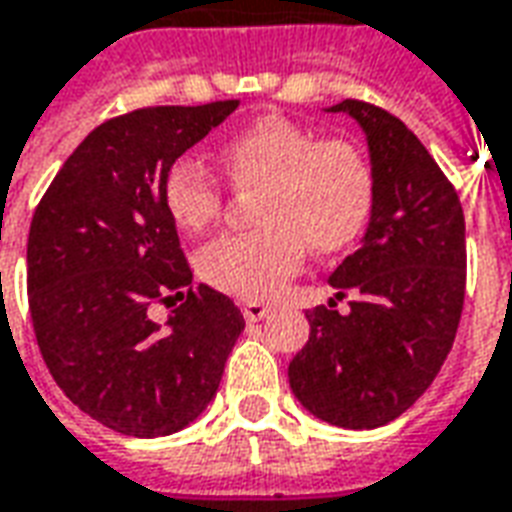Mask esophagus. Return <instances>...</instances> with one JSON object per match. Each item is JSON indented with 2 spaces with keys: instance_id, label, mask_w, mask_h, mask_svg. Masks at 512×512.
Segmentation results:
<instances>
[{
  "instance_id": "34e87169",
  "label": "esophagus",
  "mask_w": 512,
  "mask_h": 512,
  "mask_svg": "<svg viewBox=\"0 0 512 512\" xmlns=\"http://www.w3.org/2000/svg\"><path fill=\"white\" fill-rule=\"evenodd\" d=\"M268 310H271V307L263 305V302H246V305L241 307V313H244L246 321H260V318L268 316Z\"/></svg>"
}]
</instances>
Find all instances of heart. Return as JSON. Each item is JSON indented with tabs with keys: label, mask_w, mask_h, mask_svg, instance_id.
<instances>
[{
	"label": "heart",
	"mask_w": 512,
	"mask_h": 512,
	"mask_svg": "<svg viewBox=\"0 0 512 512\" xmlns=\"http://www.w3.org/2000/svg\"><path fill=\"white\" fill-rule=\"evenodd\" d=\"M238 188H260L263 230L224 235L199 255V274L216 291L266 302L302 268L307 246L341 252L366 230L374 207V169L363 149L324 138L285 119L263 116L219 149ZM163 205L182 232H202L221 210V185L196 157H177L163 177Z\"/></svg>",
	"instance_id": "b5f03b06"
}]
</instances>
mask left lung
<instances>
[{"instance_id":"8db88e82","label":"left lung","mask_w":512,"mask_h":512,"mask_svg":"<svg viewBox=\"0 0 512 512\" xmlns=\"http://www.w3.org/2000/svg\"><path fill=\"white\" fill-rule=\"evenodd\" d=\"M366 135L374 207L357 252L330 274L349 313L307 310L310 338L288 366L307 413L343 430H374L427 391L455 343L466 293V221L438 163L382 107L343 99Z\"/></svg>"}]
</instances>
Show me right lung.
<instances>
[{
    "mask_svg": "<svg viewBox=\"0 0 512 512\" xmlns=\"http://www.w3.org/2000/svg\"><path fill=\"white\" fill-rule=\"evenodd\" d=\"M235 107H144L99 124L32 216L27 293L46 368L121 435L163 438L202 416L244 330L230 296L191 285L163 205L166 169ZM155 301L175 307L166 325L148 316Z\"/></svg>",
    "mask_w": 512,
    "mask_h": 512,
    "instance_id": "obj_1",
    "label": "right lung"
}]
</instances>
